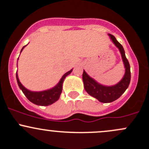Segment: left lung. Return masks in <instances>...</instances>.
Listing matches in <instances>:
<instances>
[{"instance_id": "obj_1", "label": "left lung", "mask_w": 149, "mask_h": 149, "mask_svg": "<svg viewBox=\"0 0 149 149\" xmlns=\"http://www.w3.org/2000/svg\"><path fill=\"white\" fill-rule=\"evenodd\" d=\"M109 36L111 37V39L116 45V46L119 49L123 61L124 63L125 68H126V73L121 81L116 85L113 86H105L98 84L96 81L91 78L84 70L83 73V81H84L85 90L89 95L94 97L100 102L102 103H111L118 99L127 89L131 81L130 65L125 55L124 49L122 45L118 43V40L113 36L109 34Z\"/></svg>"}]
</instances>
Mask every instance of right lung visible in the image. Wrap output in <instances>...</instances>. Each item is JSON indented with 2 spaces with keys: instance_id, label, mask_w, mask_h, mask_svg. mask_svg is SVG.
Wrapping results in <instances>:
<instances>
[{
  "instance_id": "1",
  "label": "right lung",
  "mask_w": 149,
  "mask_h": 149,
  "mask_svg": "<svg viewBox=\"0 0 149 149\" xmlns=\"http://www.w3.org/2000/svg\"><path fill=\"white\" fill-rule=\"evenodd\" d=\"M24 47L25 46L23 47V48L21 49V51ZM71 71L72 70H70L68 72H67L66 73H65V74L63 76L61 79L60 80L58 84L54 88L49 89V90L40 92L31 91H29L28 89H26L19 81L17 73L16 79L20 88L21 89L23 93H24V95L26 96V98H27L31 102H32L33 103H35V104L36 105H39V106H48V105L52 104V103L56 102V101H58V99L59 98L61 93L62 92L63 83L64 79H65V78L68 75H69L70 73H71Z\"/></svg>"
}]
</instances>
